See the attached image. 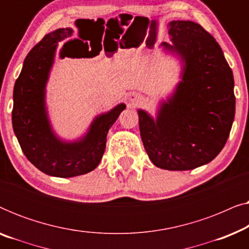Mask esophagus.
I'll list each match as a JSON object with an SVG mask.
<instances>
[{"label": "esophagus", "instance_id": "1", "mask_svg": "<svg viewBox=\"0 0 249 249\" xmlns=\"http://www.w3.org/2000/svg\"><path fill=\"white\" fill-rule=\"evenodd\" d=\"M128 100L129 103H130L132 107H137V105L142 103V100H144V98H142V95L138 93H130L128 95Z\"/></svg>", "mask_w": 249, "mask_h": 249}]
</instances>
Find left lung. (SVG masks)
Wrapping results in <instances>:
<instances>
[{
    "label": "left lung",
    "mask_w": 249,
    "mask_h": 249,
    "mask_svg": "<svg viewBox=\"0 0 249 249\" xmlns=\"http://www.w3.org/2000/svg\"><path fill=\"white\" fill-rule=\"evenodd\" d=\"M179 54L182 80L163 102L154 120L138 110L141 137L153 164L171 171L198 168L212 161L226 145L234 118L233 74L214 37L193 21L168 25Z\"/></svg>",
    "instance_id": "8db88e82"
}]
</instances>
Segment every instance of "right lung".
Returning a JSON list of instances; mask_svg holds the SVG:
<instances>
[{"instance_id":"right-lung-1","label":"right lung","mask_w":249,"mask_h":249,"mask_svg":"<svg viewBox=\"0 0 249 249\" xmlns=\"http://www.w3.org/2000/svg\"><path fill=\"white\" fill-rule=\"evenodd\" d=\"M71 35V28H60L44 36L26 56L13 89L12 125L23 154L40 171L59 178L85 175L100 164L108 129L125 108L121 103L98 115L80 141L68 142L54 135L45 107V86L57 44Z\"/></svg>"}]
</instances>
